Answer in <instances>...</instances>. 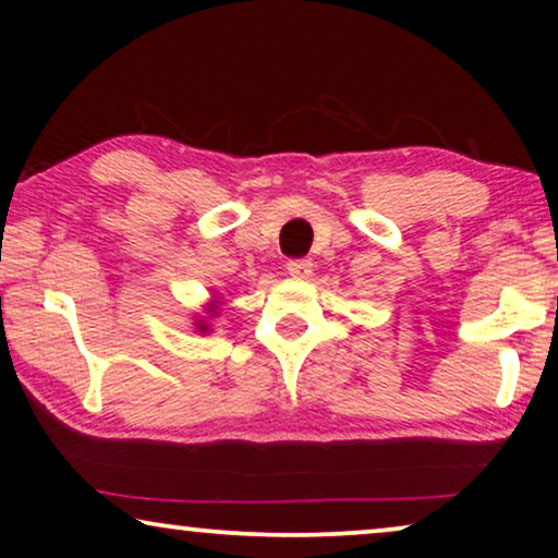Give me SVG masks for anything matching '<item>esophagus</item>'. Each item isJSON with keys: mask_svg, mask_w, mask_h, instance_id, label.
<instances>
[{"mask_svg": "<svg viewBox=\"0 0 558 558\" xmlns=\"http://www.w3.org/2000/svg\"><path fill=\"white\" fill-rule=\"evenodd\" d=\"M287 271H289V277H294V279H310L312 262H307V258H294V262L287 264Z\"/></svg>", "mask_w": 558, "mask_h": 558, "instance_id": "obj_1", "label": "esophagus"}]
</instances>
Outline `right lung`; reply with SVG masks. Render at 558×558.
I'll list each match as a JSON object with an SVG mask.
<instances>
[{
	"label": "right lung",
	"mask_w": 558,
	"mask_h": 558,
	"mask_svg": "<svg viewBox=\"0 0 558 558\" xmlns=\"http://www.w3.org/2000/svg\"><path fill=\"white\" fill-rule=\"evenodd\" d=\"M220 315V296L213 294L210 302L203 304V315H195V332L197 335H208L210 332V319Z\"/></svg>",
	"instance_id": "1"
}]
</instances>
